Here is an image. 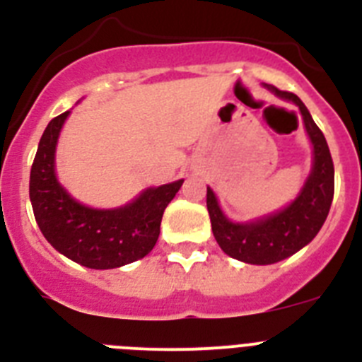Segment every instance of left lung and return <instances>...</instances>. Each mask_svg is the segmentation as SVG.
Here are the masks:
<instances>
[{
  "mask_svg": "<svg viewBox=\"0 0 362 362\" xmlns=\"http://www.w3.org/2000/svg\"><path fill=\"white\" fill-rule=\"evenodd\" d=\"M264 86L299 107L313 145V166L305 187L292 204L254 223H232L226 219L212 188H206V209L217 245L230 257L250 264L277 263L308 245L325 225L334 199V161L321 129L293 92L279 90L274 85Z\"/></svg>",
  "mask_w": 362,
  "mask_h": 362,
  "instance_id": "8db88e82",
  "label": "left lung"
}]
</instances>
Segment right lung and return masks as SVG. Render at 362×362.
Wrapping results in <instances>:
<instances>
[{"label": "right lung", "instance_id": "add662e5", "mask_svg": "<svg viewBox=\"0 0 362 362\" xmlns=\"http://www.w3.org/2000/svg\"><path fill=\"white\" fill-rule=\"evenodd\" d=\"M69 114H59L45 129L30 168L28 192L41 233L59 254L86 268L108 270L143 259L158 243L163 212L183 179L148 188L121 209L95 210L78 203L54 172L57 137Z\"/></svg>", "mask_w": 362, "mask_h": 362}]
</instances>
